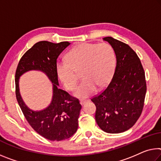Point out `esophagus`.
<instances>
[{"mask_svg":"<svg viewBox=\"0 0 161 161\" xmlns=\"http://www.w3.org/2000/svg\"><path fill=\"white\" fill-rule=\"evenodd\" d=\"M86 103H87V100H85V99H81L80 101V104L81 105H83V104H85Z\"/></svg>","mask_w":161,"mask_h":161,"instance_id":"1","label":"esophagus"}]
</instances>
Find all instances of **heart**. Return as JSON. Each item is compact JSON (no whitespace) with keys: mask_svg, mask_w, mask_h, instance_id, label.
<instances>
[{"mask_svg":"<svg viewBox=\"0 0 161 161\" xmlns=\"http://www.w3.org/2000/svg\"><path fill=\"white\" fill-rule=\"evenodd\" d=\"M115 53L113 48L107 43L77 45L68 52L67 60L59 61L57 72L66 89L75 90L81 74L82 81L75 91L80 98L91 96L97 86L103 87L108 83L115 66Z\"/></svg>","mask_w":161,"mask_h":161,"instance_id":"heart-1","label":"heart"}]
</instances>
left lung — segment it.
Returning <instances> with one entry per match:
<instances>
[{
    "mask_svg": "<svg viewBox=\"0 0 161 161\" xmlns=\"http://www.w3.org/2000/svg\"><path fill=\"white\" fill-rule=\"evenodd\" d=\"M103 40L113 48L116 66L108 86L91 100L98 126L108 133H119L131 128L142 113L147 90L145 71L129 45L110 36Z\"/></svg>",
    "mask_w": 161,
    "mask_h": 161,
    "instance_id": "obj_1",
    "label": "left lung"
}]
</instances>
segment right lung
I'll return each mask as SVG.
<instances>
[{"label":"right lung","instance_id":"obj_1","mask_svg":"<svg viewBox=\"0 0 161 161\" xmlns=\"http://www.w3.org/2000/svg\"><path fill=\"white\" fill-rule=\"evenodd\" d=\"M69 44L68 42L58 44L47 41L37 42L22 56L15 75L16 97L28 123L41 136L52 141L69 138L78 128V119L81 108L80 100L67 92L58 88L57 60ZM29 70L44 71L53 83V101L44 111L35 112L29 109L19 95L18 79Z\"/></svg>","mask_w":161,"mask_h":161}]
</instances>
